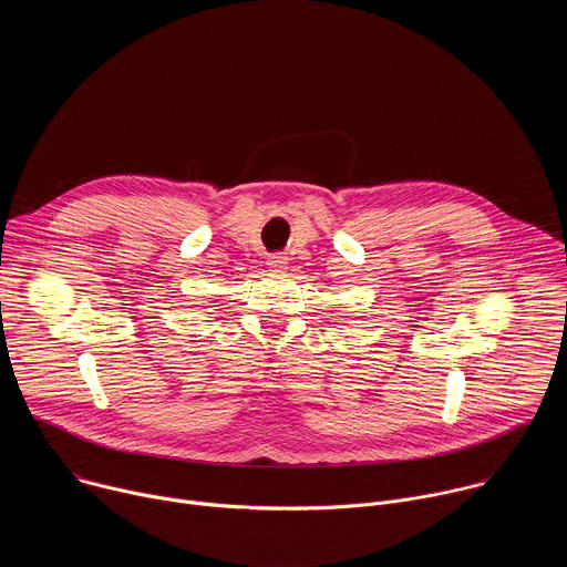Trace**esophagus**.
<instances>
[{
	"label": "esophagus",
	"instance_id": "1",
	"mask_svg": "<svg viewBox=\"0 0 567 567\" xmlns=\"http://www.w3.org/2000/svg\"><path fill=\"white\" fill-rule=\"evenodd\" d=\"M267 265H269V269H274V271H282V269H287V258H285V256H271Z\"/></svg>",
	"mask_w": 567,
	"mask_h": 567
}]
</instances>
